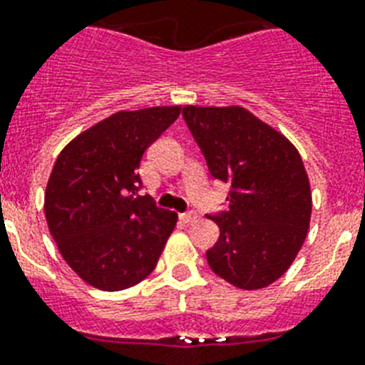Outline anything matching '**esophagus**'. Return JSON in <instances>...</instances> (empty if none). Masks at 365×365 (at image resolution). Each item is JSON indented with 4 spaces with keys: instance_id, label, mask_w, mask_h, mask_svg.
<instances>
[{
    "instance_id": "34e87169",
    "label": "esophagus",
    "mask_w": 365,
    "mask_h": 365,
    "mask_svg": "<svg viewBox=\"0 0 365 365\" xmlns=\"http://www.w3.org/2000/svg\"><path fill=\"white\" fill-rule=\"evenodd\" d=\"M179 218L182 224H192V222H195V220H197V215H195V212H192V210H188V212H180Z\"/></svg>"
}]
</instances>
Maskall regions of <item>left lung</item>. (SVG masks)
<instances>
[{"label": "left lung", "mask_w": 365, "mask_h": 365, "mask_svg": "<svg viewBox=\"0 0 365 365\" xmlns=\"http://www.w3.org/2000/svg\"><path fill=\"white\" fill-rule=\"evenodd\" d=\"M210 175L230 185L227 210L209 216L220 237L207 261L246 291L282 278L302 248L312 190L297 147L240 106L182 110Z\"/></svg>", "instance_id": "8db88e82"}]
</instances>
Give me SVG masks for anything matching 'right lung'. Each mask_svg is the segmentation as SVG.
Wrapping results in <instances>:
<instances>
[{
  "label": "right lung",
  "mask_w": 365,
  "mask_h": 365,
  "mask_svg": "<svg viewBox=\"0 0 365 365\" xmlns=\"http://www.w3.org/2000/svg\"><path fill=\"white\" fill-rule=\"evenodd\" d=\"M180 106L117 111L59 153L44 215L63 259L83 282L123 291L155 270L177 215L141 188L140 162L175 121Z\"/></svg>",
  "instance_id": "1"
}]
</instances>
